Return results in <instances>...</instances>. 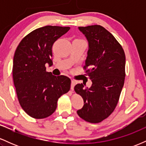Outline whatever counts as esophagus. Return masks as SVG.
I'll return each instance as SVG.
<instances>
[{"instance_id": "obj_1", "label": "esophagus", "mask_w": 146, "mask_h": 146, "mask_svg": "<svg viewBox=\"0 0 146 146\" xmlns=\"http://www.w3.org/2000/svg\"><path fill=\"white\" fill-rule=\"evenodd\" d=\"M75 85V81H74V80H71V90H73Z\"/></svg>"}]
</instances>
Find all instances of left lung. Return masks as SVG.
<instances>
[{
  "label": "left lung",
  "instance_id": "obj_1",
  "mask_svg": "<svg viewBox=\"0 0 146 146\" xmlns=\"http://www.w3.org/2000/svg\"><path fill=\"white\" fill-rule=\"evenodd\" d=\"M88 43L85 70L92 81L90 88L85 84L75 86L82 97L84 106L77 111L82 119L99 123L113 112L119 101L125 79V56L115 38L100 25L79 27Z\"/></svg>",
  "mask_w": 146,
  "mask_h": 146
}]
</instances>
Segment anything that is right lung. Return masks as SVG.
I'll use <instances>...</instances> for the list:
<instances>
[{
  "label": "right lung",
  "mask_w": 146,
  "mask_h": 146,
  "mask_svg": "<svg viewBox=\"0 0 146 146\" xmlns=\"http://www.w3.org/2000/svg\"><path fill=\"white\" fill-rule=\"evenodd\" d=\"M69 29L68 27L58 26L38 28L25 36L15 51L12 73L18 101L33 118L52 115L58 99L71 88L68 77L55 76L45 67L46 64L53 65V43Z\"/></svg>",
  "instance_id": "right-lung-1"
}]
</instances>
